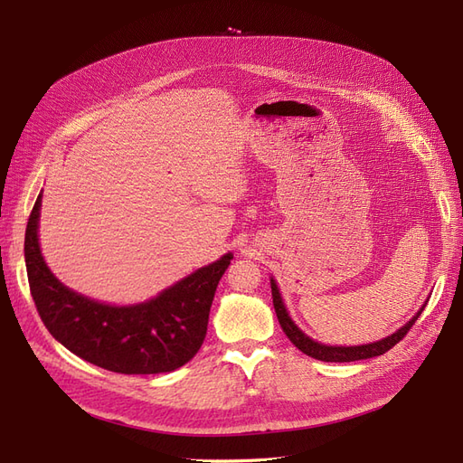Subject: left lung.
Returning <instances> with one entry per match:
<instances>
[{
    "instance_id": "left-lung-1",
    "label": "left lung",
    "mask_w": 463,
    "mask_h": 463,
    "mask_svg": "<svg viewBox=\"0 0 463 463\" xmlns=\"http://www.w3.org/2000/svg\"><path fill=\"white\" fill-rule=\"evenodd\" d=\"M270 286H272V303H274L278 322H279V326H282V330L286 332L289 342L296 345L299 352H303L305 355H309V357L318 359V361H326V363H349V361L369 359V357H376V355L386 354L388 349L394 347L403 338V335L410 332V328L415 325V320L419 318V315L423 313L425 305H427L425 303L410 322H405V325L400 330H396L394 334H390L388 338H383V340L373 342V344H365V345H349V347H345V345H325V344H318L313 338H309V335H307L301 328H298L296 322L291 320V317L288 315L286 305L282 301V296H279V289L274 282V278L270 279Z\"/></svg>"
}]
</instances>
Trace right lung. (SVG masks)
<instances>
[{"label": "right lung", "mask_w": 463, "mask_h": 463, "mask_svg": "<svg viewBox=\"0 0 463 463\" xmlns=\"http://www.w3.org/2000/svg\"><path fill=\"white\" fill-rule=\"evenodd\" d=\"M42 194L24 233V262L36 311L55 340L96 367L121 374H158L184 367L199 352L210 305L232 253L203 266L138 305H106L55 278L38 243Z\"/></svg>", "instance_id": "1"}]
</instances>
